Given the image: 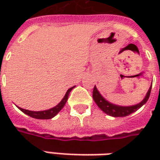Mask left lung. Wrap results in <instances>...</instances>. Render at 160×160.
Listing matches in <instances>:
<instances>
[{"mask_svg":"<svg viewBox=\"0 0 160 160\" xmlns=\"http://www.w3.org/2000/svg\"><path fill=\"white\" fill-rule=\"evenodd\" d=\"M152 85L149 90L148 91V92L146 94V96L143 98V100L140 102L139 104H134V105H130V106H121V105H118V104H114L106 100L100 92H98L96 86L94 87L93 92H92V98L93 100L95 101V103L97 104L98 107L100 108L101 111H103L105 114L109 115L111 117H114V118H123V117H127L128 115L132 114L133 112L139 110L140 108L144 105L147 101L149 98L150 93H151Z\"/></svg>","mask_w":160,"mask_h":160,"instance_id":"obj_1","label":"left lung"}]
</instances>
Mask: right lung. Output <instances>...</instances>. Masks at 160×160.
<instances>
[{
    "label": "right lung",
    "instance_id": "add662e5",
    "mask_svg": "<svg viewBox=\"0 0 160 160\" xmlns=\"http://www.w3.org/2000/svg\"><path fill=\"white\" fill-rule=\"evenodd\" d=\"M73 87H71L67 91L65 96L63 97V98L62 99V101L60 102L59 104L56 105L55 107L51 108V109H49V110H45V111H28V110H25V109H22V108L18 107L20 110V111L24 112L25 114L28 115L29 117L33 118H36V119H51L54 117H56V115L58 114L59 112L63 107L64 105L67 103V100L68 98V96H69L70 92L72 91Z\"/></svg>",
    "mask_w": 160,
    "mask_h": 160
}]
</instances>
